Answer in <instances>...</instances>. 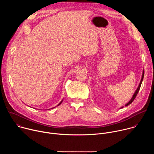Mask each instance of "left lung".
Instances as JSON below:
<instances>
[{
    "label": "left lung",
    "instance_id": "1",
    "mask_svg": "<svg viewBox=\"0 0 154 154\" xmlns=\"http://www.w3.org/2000/svg\"><path fill=\"white\" fill-rule=\"evenodd\" d=\"M144 71H143V75H142V78H141V82H140V85H139V86H138V88H137V90H136V91H135V93H134V96H133V97H132V98L131 99V100L127 103H126L125 104V106H127V105H130V103H132V102L134 100V99H135V97H136V96H137V95L138 94V92H139V91H140V87H141V83H142V82H143V78H144ZM122 108H123V107H122Z\"/></svg>",
    "mask_w": 154,
    "mask_h": 154
}]
</instances>
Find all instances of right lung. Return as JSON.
Returning <instances> with one entry per match:
<instances>
[{"label":"right lung","instance_id":"obj_1","mask_svg":"<svg viewBox=\"0 0 154 154\" xmlns=\"http://www.w3.org/2000/svg\"><path fill=\"white\" fill-rule=\"evenodd\" d=\"M62 101H63V100H62ZM62 101H61V102H60V103H59V104H58V105H60V104H61V102H62Z\"/></svg>","mask_w":154,"mask_h":154}]
</instances>
